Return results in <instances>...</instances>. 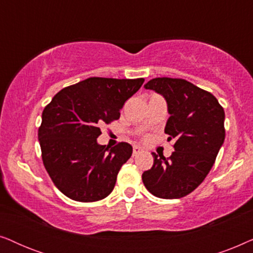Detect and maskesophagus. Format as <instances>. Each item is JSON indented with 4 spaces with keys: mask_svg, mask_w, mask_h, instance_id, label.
<instances>
[{
    "mask_svg": "<svg viewBox=\"0 0 253 253\" xmlns=\"http://www.w3.org/2000/svg\"><path fill=\"white\" fill-rule=\"evenodd\" d=\"M141 152H143V148L139 147V146H133V151H132L133 157H136V155L141 153Z\"/></svg>",
    "mask_w": 253,
    "mask_h": 253,
    "instance_id": "obj_1",
    "label": "esophagus"
}]
</instances>
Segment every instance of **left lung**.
I'll return each mask as SVG.
<instances>
[{
  "mask_svg": "<svg viewBox=\"0 0 253 253\" xmlns=\"http://www.w3.org/2000/svg\"><path fill=\"white\" fill-rule=\"evenodd\" d=\"M164 96L169 119L165 132L175 152L166 159L152 153L151 169L143 172L152 195L177 199L191 193L209 174L224 141V112L215 96L179 78H154L144 86Z\"/></svg>",
  "mask_w": 253,
  "mask_h": 253,
  "instance_id": "8db88e82",
  "label": "left lung"
}]
</instances>
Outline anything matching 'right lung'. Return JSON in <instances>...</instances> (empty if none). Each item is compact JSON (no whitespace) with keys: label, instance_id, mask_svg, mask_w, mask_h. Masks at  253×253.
<instances>
[{"label":"right lung","instance_id":"obj_1","mask_svg":"<svg viewBox=\"0 0 253 253\" xmlns=\"http://www.w3.org/2000/svg\"><path fill=\"white\" fill-rule=\"evenodd\" d=\"M144 78L91 77L61 89L42 112L38 131L43 166L60 191L72 200L98 202L113 191L132 146L109 150L96 141L102 123L120 119V110Z\"/></svg>","mask_w":253,"mask_h":253}]
</instances>
